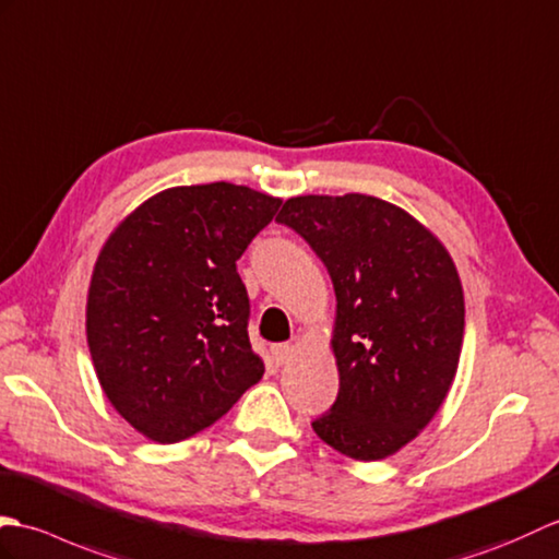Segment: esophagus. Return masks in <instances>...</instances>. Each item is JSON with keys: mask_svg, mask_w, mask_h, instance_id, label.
Masks as SVG:
<instances>
[{"mask_svg": "<svg viewBox=\"0 0 559 559\" xmlns=\"http://www.w3.org/2000/svg\"><path fill=\"white\" fill-rule=\"evenodd\" d=\"M270 352H272V358H275V361L282 366V364H289V358L294 354V346L292 344H275Z\"/></svg>", "mask_w": 559, "mask_h": 559, "instance_id": "obj_1", "label": "esophagus"}]
</instances>
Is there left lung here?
<instances>
[{"label":"left lung","mask_w":559,"mask_h":559,"mask_svg":"<svg viewBox=\"0 0 559 559\" xmlns=\"http://www.w3.org/2000/svg\"><path fill=\"white\" fill-rule=\"evenodd\" d=\"M277 222L325 263L334 296L340 392L316 436L358 462L402 450L454 380L464 294L450 253L402 207L373 195H299Z\"/></svg>","instance_id":"obj_1"}]
</instances>
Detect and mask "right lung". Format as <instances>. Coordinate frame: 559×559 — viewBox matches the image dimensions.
I'll list each match as a JSON object with an SVG mask.
<instances>
[{
	"label": "right lung",
	"instance_id": "right-lung-1",
	"mask_svg": "<svg viewBox=\"0 0 559 559\" xmlns=\"http://www.w3.org/2000/svg\"><path fill=\"white\" fill-rule=\"evenodd\" d=\"M280 205L227 181L179 186L107 239L85 330L107 400L145 438H193L263 378L237 260Z\"/></svg>",
	"mask_w": 559,
	"mask_h": 559
}]
</instances>
